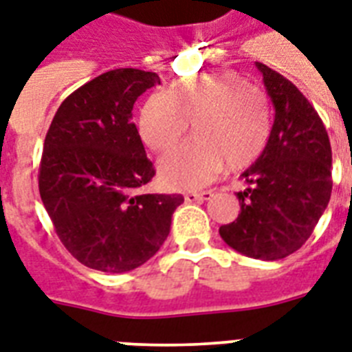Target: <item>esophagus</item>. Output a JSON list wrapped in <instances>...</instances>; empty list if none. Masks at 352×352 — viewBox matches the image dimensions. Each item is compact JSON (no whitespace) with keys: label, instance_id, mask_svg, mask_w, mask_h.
<instances>
[{"label":"esophagus","instance_id":"esophagus-1","mask_svg":"<svg viewBox=\"0 0 352 352\" xmlns=\"http://www.w3.org/2000/svg\"><path fill=\"white\" fill-rule=\"evenodd\" d=\"M211 197H213V190H206V191H190V193H186L184 201L186 202H204L210 201Z\"/></svg>","mask_w":352,"mask_h":352}]
</instances>
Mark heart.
I'll return each instance as SVG.
<instances>
[{
    "label": "heart",
    "instance_id": "heart-1",
    "mask_svg": "<svg viewBox=\"0 0 352 352\" xmlns=\"http://www.w3.org/2000/svg\"><path fill=\"white\" fill-rule=\"evenodd\" d=\"M191 122L197 135L159 162L162 181L171 188H197L224 164L242 170L255 162L270 137V104L258 88L233 72L182 77L168 94L148 97L139 133L148 148L162 153L175 146Z\"/></svg>",
    "mask_w": 352,
    "mask_h": 352
}]
</instances>
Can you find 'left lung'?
<instances>
[{
	"mask_svg": "<svg viewBox=\"0 0 352 352\" xmlns=\"http://www.w3.org/2000/svg\"><path fill=\"white\" fill-rule=\"evenodd\" d=\"M256 68L275 107L264 151L242 173L241 213L221 226L222 241L251 258L280 260L309 239L331 199V142L324 122L298 88L262 63Z\"/></svg>",
	"mask_w": 352,
	"mask_h": 352,
	"instance_id": "1",
	"label": "left lung"
}]
</instances>
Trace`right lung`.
I'll return each instance as SVG.
<instances>
[{"label":"right lung","instance_id":"obj_1","mask_svg":"<svg viewBox=\"0 0 352 352\" xmlns=\"http://www.w3.org/2000/svg\"><path fill=\"white\" fill-rule=\"evenodd\" d=\"M155 72L117 68L61 102L48 128L39 195L59 241L90 270L124 273L161 250L182 195L139 193L155 170L131 122Z\"/></svg>","mask_w":352,"mask_h":352}]
</instances>
